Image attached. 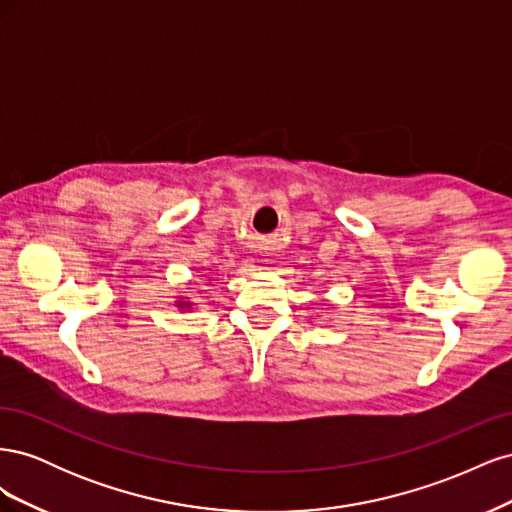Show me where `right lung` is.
<instances>
[{"mask_svg": "<svg viewBox=\"0 0 512 512\" xmlns=\"http://www.w3.org/2000/svg\"><path fill=\"white\" fill-rule=\"evenodd\" d=\"M209 282H211V280H209ZM175 307L181 309V312H192V309L196 307V303H194L190 297H177Z\"/></svg>", "mask_w": 512, "mask_h": 512, "instance_id": "obj_1", "label": "right lung"}]
</instances>
